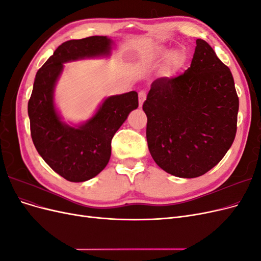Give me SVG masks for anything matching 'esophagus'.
<instances>
[{
	"label": "esophagus",
	"mask_w": 261,
	"mask_h": 261,
	"mask_svg": "<svg viewBox=\"0 0 261 261\" xmlns=\"http://www.w3.org/2000/svg\"><path fill=\"white\" fill-rule=\"evenodd\" d=\"M146 96H147V93H146V91H145V90H140V91L138 92V98H139V107L143 106L144 101L146 100Z\"/></svg>",
	"instance_id": "esophagus-1"
}]
</instances>
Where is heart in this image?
Wrapping results in <instances>:
<instances>
[{"label": "heart", "instance_id": "obj_1", "mask_svg": "<svg viewBox=\"0 0 261 261\" xmlns=\"http://www.w3.org/2000/svg\"><path fill=\"white\" fill-rule=\"evenodd\" d=\"M168 50L161 49L158 52V55L161 58L167 57ZM185 62V55L181 51H173L170 53L169 58H168V68L170 69V72H175V70L179 69L181 66H183Z\"/></svg>", "mask_w": 261, "mask_h": 261}]
</instances>
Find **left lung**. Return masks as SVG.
Listing matches in <instances>:
<instances>
[{
	"instance_id": "left-lung-1",
	"label": "left lung",
	"mask_w": 261,
	"mask_h": 261,
	"mask_svg": "<svg viewBox=\"0 0 261 261\" xmlns=\"http://www.w3.org/2000/svg\"><path fill=\"white\" fill-rule=\"evenodd\" d=\"M191 67L151 84L143 110L154 162L170 174L193 178L222 160L238 129L239 97L230 68L201 39Z\"/></svg>"
}]
</instances>
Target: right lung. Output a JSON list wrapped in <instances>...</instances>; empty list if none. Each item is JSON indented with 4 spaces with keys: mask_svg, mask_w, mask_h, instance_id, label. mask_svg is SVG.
I'll use <instances>...</instances> for the list:
<instances>
[{
    "mask_svg": "<svg viewBox=\"0 0 261 261\" xmlns=\"http://www.w3.org/2000/svg\"><path fill=\"white\" fill-rule=\"evenodd\" d=\"M111 40L103 36L68 40L38 70L28 101L30 134L37 151L49 167L69 181L88 180L103 170L111 156L114 134L133 110L138 93L130 91L105 100L98 112L78 128L61 122L53 105V89L63 63L109 54Z\"/></svg>",
    "mask_w": 261,
    "mask_h": 261,
    "instance_id": "obj_1",
    "label": "right lung"
}]
</instances>
